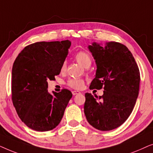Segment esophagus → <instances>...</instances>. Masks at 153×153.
Returning <instances> with one entry per match:
<instances>
[{"label":"esophagus","instance_id":"34e87169","mask_svg":"<svg viewBox=\"0 0 153 153\" xmlns=\"http://www.w3.org/2000/svg\"><path fill=\"white\" fill-rule=\"evenodd\" d=\"M79 93H80V92H79V91H72V95H78V94H79Z\"/></svg>","mask_w":153,"mask_h":153}]
</instances>
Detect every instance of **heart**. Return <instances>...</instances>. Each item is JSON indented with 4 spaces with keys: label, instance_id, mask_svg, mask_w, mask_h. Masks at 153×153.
<instances>
[{
    "label": "heart",
    "instance_id": "obj_1",
    "mask_svg": "<svg viewBox=\"0 0 153 153\" xmlns=\"http://www.w3.org/2000/svg\"><path fill=\"white\" fill-rule=\"evenodd\" d=\"M75 59L77 62H79L81 65H82L84 68H87L91 65L92 60L91 56L87 52L80 51L76 53L74 56ZM66 69V62H62L61 68H60V71L61 72H64ZM67 85L69 87L72 88L73 89H81L82 88L83 85H84V81L83 79H79V78H74V79H70L67 82Z\"/></svg>",
    "mask_w": 153,
    "mask_h": 153
}]
</instances>
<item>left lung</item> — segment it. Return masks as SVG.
Listing matches in <instances>:
<instances>
[{"label":"left lung","instance_id":"1","mask_svg":"<svg viewBox=\"0 0 153 153\" xmlns=\"http://www.w3.org/2000/svg\"><path fill=\"white\" fill-rule=\"evenodd\" d=\"M88 49L97 65L90 89L103 88L104 91L99 100L91 93L85 94L84 114L93 127L112 130L126 121L134 107L139 91V68L130 51L123 44L109 42L102 47L93 42Z\"/></svg>","mask_w":153,"mask_h":153}]
</instances>
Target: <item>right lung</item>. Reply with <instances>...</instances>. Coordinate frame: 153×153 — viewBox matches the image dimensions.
I'll return each mask as SVG.
<instances>
[{
  "label": "right lung",
  "instance_id": "1",
  "mask_svg": "<svg viewBox=\"0 0 153 153\" xmlns=\"http://www.w3.org/2000/svg\"><path fill=\"white\" fill-rule=\"evenodd\" d=\"M71 46L69 40L39 42L21 51L12 71V100L19 117L33 130H51L59 124L72 94L68 89L48 92Z\"/></svg>",
  "mask_w": 153,
  "mask_h": 153
}]
</instances>
